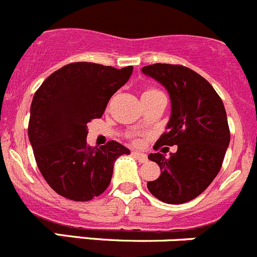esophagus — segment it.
<instances>
[{
  "instance_id": "1",
  "label": "esophagus",
  "mask_w": 257,
  "mask_h": 257,
  "mask_svg": "<svg viewBox=\"0 0 257 257\" xmlns=\"http://www.w3.org/2000/svg\"><path fill=\"white\" fill-rule=\"evenodd\" d=\"M133 155H134V157L136 158V159H138L139 162H140V163H145V162L148 161V157H147V154H144V153L133 152Z\"/></svg>"
}]
</instances>
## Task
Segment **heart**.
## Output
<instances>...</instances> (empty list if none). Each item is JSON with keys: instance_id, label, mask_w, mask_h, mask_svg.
I'll use <instances>...</instances> for the list:
<instances>
[{"instance_id": "1", "label": "heart", "mask_w": 257, "mask_h": 257, "mask_svg": "<svg viewBox=\"0 0 257 257\" xmlns=\"http://www.w3.org/2000/svg\"><path fill=\"white\" fill-rule=\"evenodd\" d=\"M150 91H155V90H154V89H149V90L144 91V94H145V93H150Z\"/></svg>"}]
</instances>
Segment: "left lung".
I'll list each match as a JSON object with an SVG mask.
<instances>
[{
    "label": "left lung",
    "mask_w": 257,
    "mask_h": 257,
    "mask_svg": "<svg viewBox=\"0 0 257 257\" xmlns=\"http://www.w3.org/2000/svg\"><path fill=\"white\" fill-rule=\"evenodd\" d=\"M141 71L161 82L171 98L167 131L154 149L177 145L168 158L148 155L161 167V176L148 182V190L167 204H183L205 191L220 171L230 140L224 104L209 81L185 66L154 63Z\"/></svg>",
    "instance_id": "1"
}]
</instances>
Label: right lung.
Returning <instances> with one entry per match:
<instances>
[{
  "label": "right lung",
  "instance_id": "add662e5",
  "mask_svg": "<svg viewBox=\"0 0 257 257\" xmlns=\"http://www.w3.org/2000/svg\"><path fill=\"white\" fill-rule=\"evenodd\" d=\"M133 70L69 63L35 91L28 135L42 176L61 196L74 201L99 196L109 186L117 158L130 154L113 140L89 147L86 123L103 116L110 96L128 81Z\"/></svg>",
  "mask_w": 257,
  "mask_h": 257
}]
</instances>
